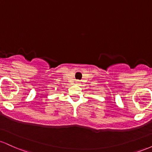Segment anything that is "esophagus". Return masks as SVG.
Segmentation results:
<instances>
[{
    "instance_id": "obj_1",
    "label": "esophagus",
    "mask_w": 152,
    "mask_h": 152,
    "mask_svg": "<svg viewBox=\"0 0 152 152\" xmlns=\"http://www.w3.org/2000/svg\"><path fill=\"white\" fill-rule=\"evenodd\" d=\"M76 84L80 85L81 84V82H80V81H76Z\"/></svg>"
}]
</instances>
